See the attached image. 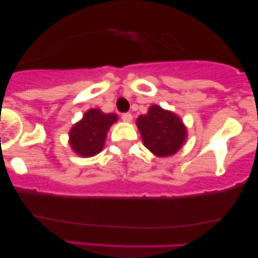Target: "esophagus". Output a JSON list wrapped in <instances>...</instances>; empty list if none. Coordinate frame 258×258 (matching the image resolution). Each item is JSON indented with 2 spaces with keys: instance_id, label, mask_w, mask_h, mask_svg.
Here are the masks:
<instances>
[{
  "instance_id": "obj_1",
  "label": "esophagus",
  "mask_w": 258,
  "mask_h": 258,
  "mask_svg": "<svg viewBox=\"0 0 258 258\" xmlns=\"http://www.w3.org/2000/svg\"><path fill=\"white\" fill-rule=\"evenodd\" d=\"M121 119H122V121H125V122H131L132 115L130 112H125V114L121 115Z\"/></svg>"
}]
</instances>
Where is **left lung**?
Listing matches in <instances>:
<instances>
[{
  "instance_id": "left-lung-1",
  "label": "left lung",
  "mask_w": 258,
  "mask_h": 258,
  "mask_svg": "<svg viewBox=\"0 0 258 258\" xmlns=\"http://www.w3.org/2000/svg\"><path fill=\"white\" fill-rule=\"evenodd\" d=\"M137 126L144 146L156 156L173 155L186 138V128L182 120L159 105H152L146 115H141Z\"/></svg>"
}]
</instances>
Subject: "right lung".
Returning <instances> with one entry per match:
<instances>
[{"label":"right lung","instance_id":"right-lung-1","mask_svg":"<svg viewBox=\"0 0 258 258\" xmlns=\"http://www.w3.org/2000/svg\"><path fill=\"white\" fill-rule=\"evenodd\" d=\"M116 120V114H105L99 109H90L85 112L82 120L70 130L69 144L72 149L84 158L97 155L104 147L106 132Z\"/></svg>","mask_w":258,"mask_h":258}]
</instances>
